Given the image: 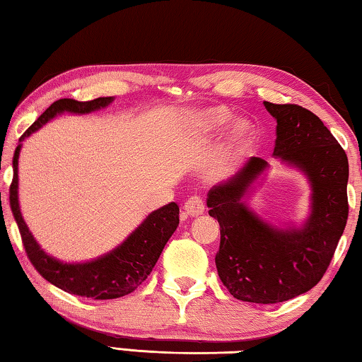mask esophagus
Here are the masks:
<instances>
[{"label": "esophagus", "mask_w": 362, "mask_h": 362, "mask_svg": "<svg viewBox=\"0 0 362 362\" xmlns=\"http://www.w3.org/2000/svg\"><path fill=\"white\" fill-rule=\"evenodd\" d=\"M183 211H185L187 216L189 217H198L204 212V201L201 196H192V198L187 199L185 206H183Z\"/></svg>", "instance_id": "34e87169"}]
</instances>
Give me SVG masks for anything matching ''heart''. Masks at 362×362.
I'll list each match as a JSON object with an SVG mask.
<instances>
[{
	"label": "heart",
	"mask_w": 362,
	"mask_h": 362,
	"mask_svg": "<svg viewBox=\"0 0 362 362\" xmlns=\"http://www.w3.org/2000/svg\"><path fill=\"white\" fill-rule=\"evenodd\" d=\"M228 118H230V113L226 112V110L212 108L198 115V118H196V126H198L199 132L209 134V132L217 131L220 126H223L225 122L228 121ZM249 137H250V126L247 122L246 121L236 122L231 132L230 148H238V146L246 144Z\"/></svg>",
	"instance_id": "obj_1"
}]
</instances>
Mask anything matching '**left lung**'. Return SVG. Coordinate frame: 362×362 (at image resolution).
<instances>
[{"label": "left lung", "instance_id": "left-lung-1", "mask_svg": "<svg viewBox=\"0 0 362 362\" xmlns=\"http://www.w3.org/2000/svg\"><path fill=\"white\" fill-rule=\"evenodd\" d=\"M276 119L273 155L308 175L311 216L302 230H278L250 212L243 196L267 168L250 158L226 183L209 189V216L218 220V276L233 297L279 303L320 283L348 220V158L315 113L293 103L263 102Z\"/></svg>", "mask_w": 362, "mask_h": 362}]
</instances>
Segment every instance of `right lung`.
Here are the masks:
<instances>
[{
	"label": "right lung",
	"mask_w": 362,
	"mask_h": 362,
	"mask_svg": "<svg viewBox=\"0 0 362 362\" xmlns=\"http://www.w3.org/2000/svg\"><path fill=\"white\" fill-rule=\"evenodd\" d=\"M113 97H99V99L78 102L73 99H60L54 102L28 129L23 132L21 142L30 134L38 131L40 127L54 118L57 113H90L110 105ZM21 146L17 145L12 158V177L9 187L11 211L19 226L22 244L25 247L28 260L36 268L42 278L54 284L59 289L79 297H88L94 300H108L127 296L148 278L153 267L161 255L164 246L173 236L177 225H179V206L169 203L161 209L151 212L145 222L127 238V240L112 252L100 257V259L88 263H62L49 257L35 241L32 233L28 231L27 223L23 222L19 209V198H17V164H19Z\"/></svg>",
	"instance_id": "1"
}]
</instances>
